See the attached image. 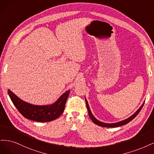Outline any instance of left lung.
I'll list each match as a JSON object with an SVG mask.
<instances>
[{"label": "left lung", "mask_w": 154, "mask_h": 154, "mask_svg": "<svg viewBox=\"0 0 154 154\" xmlns=\"http://www.w3.org/2000/svg\"><path fill=\"white\" fill-rule=\"evenodd\" d=\"M85 100H86V106H87V109H88V111L89 116H90V118L91 119V120L94 123H95V124H97V125H98V126L103 127H109V128L118 127H120V126H122V125H126L127 123H128V122H130L131 120H132L134 118L138 115V113L140 112L141 109L143 105H144V103H145V102H144L143 103L142 105L141 106V107L139 108L134 113L132 116H131L129 118H128L125 119V120H122V121H120V122H116V123H104V122H100V121L98 120L97 119L93 116V115L91 111L90 106H89V104H88V101L86 100V97H85Z\"/></svg>", "instance_id": "1"}]
</instances>
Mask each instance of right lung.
<instances>
[{
	"mask_svg": "<svg viewBox=\"0 0 154 154\" xmlns=\"http://www.w3.org/2000/svg\"><path fill=\"white\" fill-rule=\"evenodd\" d=\"M8 93L14 106L23 116L35 122H47L56 120L63 112L70 90L64 92L54 103L45 106L34 105L25 102L9 89Z\"/></svg>",
	"mask_w": 154,
	"mask_h": 154,
	"instance_id": "add662e5",
	"label": "right lung"
}]
</instances>
